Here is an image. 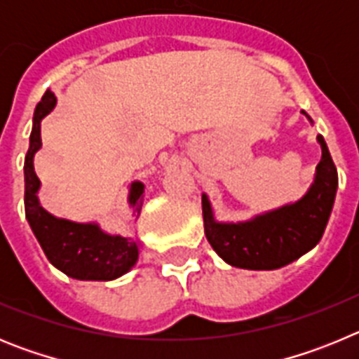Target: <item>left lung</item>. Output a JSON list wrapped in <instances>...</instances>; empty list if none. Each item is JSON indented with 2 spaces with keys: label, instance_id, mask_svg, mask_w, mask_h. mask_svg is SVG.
<instances>
[{
  "label": "left lung",
  "instance_id": "8db88e82",
  "mask_svg": "<svg viewBox=\"0 0 359 359\" xmlns=\"http://www.w3.org/2000/svg\"><path fill=\"white\" fill-rule=\"evenodd\" d=\"M318 142L322 160L316 165L315 183L293 205L257 215L246 223H217L210 201L203 194L205 236L224 262L244 269H277L318 244L338 189V172L322 135H318Z\"/></svg>",
  "mask_w": 359,
  "mask_h": 359
}]
</instances>
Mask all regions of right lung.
I'll return each mask as SVG.
<instances>
[{
    "label": "right lung",
    "mask_w": 359,
    "mask_h": 359,
    "mask_svg": "<svg viewBox=\"0 0 359 359\" xmlns=\"http://www.w3.org/2000/svg\"><path fill=\"white\" fill-rule=\"evenodd\" d=\"M55 95L48 90L34 111L30 147L25 158V214L44 255L57 269L77 280H113L128 273L138 261V243L131 237L104 233L98 224L53 217L37 199L41 183L34 172V154L41 147V120L55 107ZM142 194L144 185L140 182L133 183L129 205L136 217L144 205Z\"/></svg>",
    "instance_id": "obj_1"
}]
</instances>
